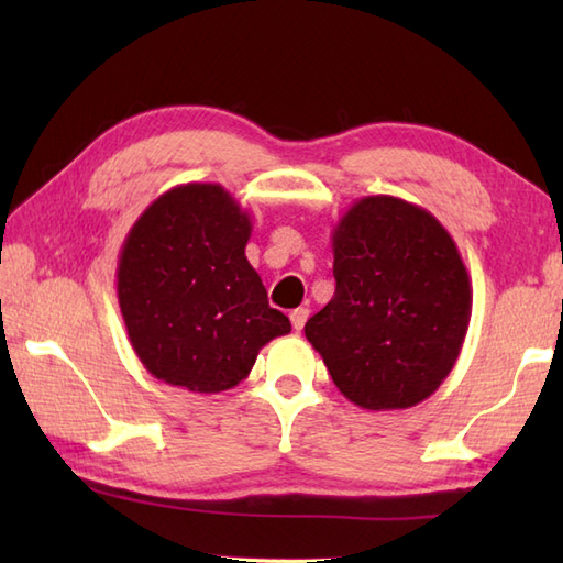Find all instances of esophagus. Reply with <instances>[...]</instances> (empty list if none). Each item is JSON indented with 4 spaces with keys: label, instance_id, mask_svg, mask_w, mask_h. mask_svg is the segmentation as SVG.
Segmentation results:
<instances>
[{
    "label": "esophagus",
    "instance_id": "esophagus-1",
    "mask_svg": "<svg viewBox=\"0 0 563 563\" xmlns=\"http://www.w3.org/2000/svg\"><path fill=\"white\" fill-rule=\"evenodd\" d=\"M307 319H309V309L307 307H297V309H292V312H290V321H292V329L295 331H302L305 324H307Z\"/></svg>",
    "mask_w": 563,
    "mask_h": 563
}]
</instances>
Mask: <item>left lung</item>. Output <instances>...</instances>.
<instances>
[{
  "label": "left lung",
  "instance_id": "8db88e82",
  "mask_svg": "<svg viewBox=\"0 0 563 563\" xmlns=\"http://www.w3.org/2000/svg\"><path fill=\"white\" fill-rule=\"evenodd\" d=\"M336 292L305 336L345 399L367 411L409 409L457 363L472 280L457 244L428 210L365 196L331 234Z\"/></svg>",
  "mask_w": 563,
  "mask_h": 563
}]
</instances>
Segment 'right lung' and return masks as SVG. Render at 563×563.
Wrapping results in <instances>:
<instances>
[{
	"mask_svg": "<svg viewBox=\"0 0 563 563\" xmlns=\"http://www.w3.org/2000/svg\"><path fill=\"white\" fill-rule=\"evenodd\" d=\"M249 236V212L220 184L174 186L130 227L118 305L140 363L166 385L232 389L263 345L290 333L246 261Z\"/></svg>",
	"mask_w": 563,
	"mask_h": 563,
	"instance_id": "obj_1",
	"label": "right lung"
}]
</instances>
